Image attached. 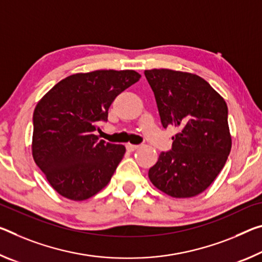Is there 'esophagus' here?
I'll use <instances>...</instances> for the list:
<instances>
[{
	"instance_id": "esophagus-1",
	"label": "esophagus",
	"mask_w": 262,
	"mask_h": 262,
	"mask_svg": "<svg viewBox=\"0 0 262 262\" xmlns=\"http://www.w3.org/2000/svg\"><path fill=\"white\" fill-rule=\"evenodd\" d=\"M126 148H127V150L134 151V150H136V149H139L140 146H139V144H130V143H128L127 146H126Z\"/></svg>"
}]
</instances>
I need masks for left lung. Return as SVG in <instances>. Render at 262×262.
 I'll return each mask as SVG.
<instances>
[{"label": "left lung", "mask_w": 262, "mask_h": 262, "mask_svg": "<svg viewBox=\"0 0 262 262\" xmlns=\"http://www.w3.org/2000/svg\"><path fill=\"white\" fill-rule=\"evenodd\" d=\"M155 94L161 122L175 127L170 151L149 169L151 183L175 198H190L213 183L230 155L227 105L197 74L152 69L144 71Z\"/></svg>", "instance_id": "obj_1"}]
</instances>
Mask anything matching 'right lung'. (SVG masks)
I'll return each mask as SVG.
<instances>
[{"mask_svg": "<svg viewBox=\"0 0 262 262\" xmlns=\"http://www.w3.org/2000/svg\"><path fill=\"white\" fill-rule=\"evenodd\" d=\"M140 78L133 70L76 73L37 103L32 157L60 196L85 201L110 183L126 148L99 141L94 132L107 121L114 99Z\"/></svg>", "mask_w": 262, "mask_h": 262, "instance_id": "1", "label": "right lung"}]
</instances>
